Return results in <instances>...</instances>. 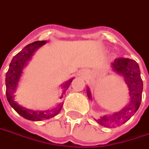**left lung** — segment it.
<instances>
[{
  "label": "left lung",
  "mask_w": 149,
  "mask_h": 149,
  "mask_svg": "<svg viewBox=\"0 0 149 149\" xmlns=\"http://www.w3.org/2000/svg\"><path fill=\"white\" fill-rule=\"evenodd\" d=\"M113 71L124 78L129 88L130 101L128 104L118 112L112 115L104 116L96 120L97 123L105 126H119L125 123L139 109L142 100L143 80L140 76V70L138 63L129 58H117L111 63ZM87 95L92 100L91 92L87 88Z\"/></svg>",
  "instance_id": "obj_1"
}]
</instances>
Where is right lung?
I'll use <instances>...</instances> for the list:
<instances>
[{
  "label": "right lung",
  "mask_w": 149,
  "mask_h": 149,
  "mask_svg": "<svg viewBox=\"0 0 149 149\" xmlns=\"http://www.w3.org/2000/svg\"><path fill=\"white\" fill-rule=\"evenodd\" d=\"M47 42L46 41H37L34 42H32L30 44L27 45L24 47L21 52L16 54L10 64L9 70L6 74V93L7 100L9 102L10 105L14 109L17 111L18 114H19L24 118L33 120V121H38L42 120H47L55 116L60 112V111L62 108V103H60L55 108L47 111H32L29 109H26L25 107H23L17 103L14 100L15 95L14 93L16 91V88L18 86V83L20 79L22 70L24 68L28 62L30 61L31 57L34 53V52L40 47L44 45ZM74 79H70L65 83H64L61 88H62V94L61 98L63 97V94L67 90L68 88L71 84V82Z\"/></svg>",
  "instance_id": "1"
}]
</instances>
